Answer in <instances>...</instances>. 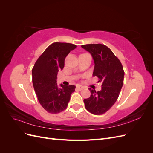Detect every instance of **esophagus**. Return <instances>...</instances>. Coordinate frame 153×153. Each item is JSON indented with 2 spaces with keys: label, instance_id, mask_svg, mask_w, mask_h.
<instances>
[{
  "label": "esophagus",
  "instance_id": "obj_1",
  "mask_svg": "<svg viewBox=\"0 0 153 153\" xmlns=\"http://www.w3.org/2000/svg\"><path fill=\"white\" fill-rule=\"evenodd\" d=\"M76 89H77L78 90L81 91V90L84 89V86H82V85H77L76 87Z\"/></svg>",
  "mask_w": 153,
  "mask_h": 153
}]
</instances>
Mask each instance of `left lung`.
<instances>
[{
    "instance_id": "left-lung-1",
    "label": "left lung",
    "mask_w": 153,
    "mask_h": 153,
    "mask_svg": "<svg viewBox=\"0 0 153 153\" xmlns=\"http://www.w3.org/2000/svg\"><path fill=\"white\" fill-rule=\"evenodd\" d=\"M82 48L89 52L94 60L92 75L102 84L101 91L91 89V96L84 99L85 108L94 115H101L117 101L123 85L124 72L122 64L110 48L102 44H88Z\"/></svg>"
}]
</instances>
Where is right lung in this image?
Here are the masks:
<instances>
[{
    "label": "right lung",
    "instance_id": "1",
    "mask_svg": "<svg viewBox=\"0 0 153 153\" xmlns=\"http://www.w3.org/2000/svg\"><path fill=\"white\" fill-rule=\"evenodd\" d=\"M76 45L67 43H54L45 50L32 70V83L38 99L48 112L57 114L68 106L75 86L57 84L59 71L64 66V60Z\"/></svg>",
    "mask_w": 153,
    "mask_h": 153
}]
</instances>
